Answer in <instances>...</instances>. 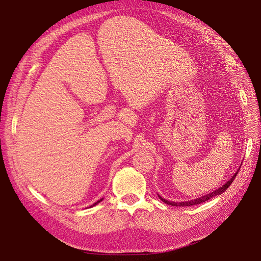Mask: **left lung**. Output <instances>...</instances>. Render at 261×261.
<instances>
[{
    "mask_svg": "<svg viewBox=\"0 0 261 261\" xmlns=\"http://www.w3.org/2000/svg\"><path fill=\"white\" fill-rule=\"evenodd\" d=\"M239 169H240V168H239ZM238 173H239V170H237V173H236L233 176H232V178H231L228 182H225V184H224L222 187H220V188H218V190H216V191L207 194V195H204V196H202V197H198V198H196V199H193V201L175 203V202H169V201H167V199H165V198H163L162 196H159V195H158V196H159V198L162 199V201H163L164 203L168 204V205H171V206H192V205L201 204V203H204V202L208 201V199H211V198L214 197V196L221 195V194H222L224 191H226V188H229V186L232 184V181L234 180V178H236V176L238 175Z\"/></svg>",
    "mask_w": 261,
    "mask_h": 261,
    "instance_id": "1",
    "label": "left lung"
}]
</instances>
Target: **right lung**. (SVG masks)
Wrapping results in <instances>:
<instances>
[{
  "label": "right lung",
  "mask_w": 261,
  "mask_h": 261,
  "mask_svg": "<svg viewBox=\"0 0 261 261\" xmlns=\"http://www.w3.org/2000/svg\"><path fill=\"white\" fill-rule=\"evenodd\" d=\"M101 201H102V199H99V201H97V202H96V203H94V204H93V205H92V206H94V205H96V204H97V203H99V202H101Z\"/></svg>",
  "instance_id": "1"
}]
</instances>
